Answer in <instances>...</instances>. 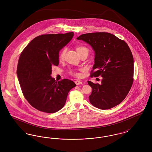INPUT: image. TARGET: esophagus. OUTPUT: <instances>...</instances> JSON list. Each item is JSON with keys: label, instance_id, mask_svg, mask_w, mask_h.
Returning <instances> with one entry per match:
<instances>
[{"label": "esophagus", "instance_id": "obj_1", "mask_svg": "<svg viewBox=\"0 0 152 152\" xmlns=\"http://www.w3.org/2000/svg\"><path fill=\"white\" fill-rule=\"evenodd\" d=\"M75 84H76L77 86L80 85V84H82V82L80 81L79 80H76V81H75Z\"/></svg>", "mask_w": 152, "mask_h": 152}]
</instances>
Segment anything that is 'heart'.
<instances>
[{"mask_svg": "<svg viewBox=\"0 0 152 152\" xmlns=\"http://www.w3.org/2000/svg\"><path fill=\"white\" fill-rule=\"evenodd\" d=\"M76 50H77V51L79 53H80V52H83V51H88V48H86V47H83V46L77 47V48H76ZM66 51V49L65 48H63V49L61 50V51L60 52V55H59V59H60V60H63V59L64 58ZM73 75H75V76H79V74H77V73H73Z\"/></svg>", "mask_w": 152, "mask_h": 152, "instance_id": "b5f03b06", "label": "heart"}]
</instances>
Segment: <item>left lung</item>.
I'll list each match as a JSON object with an SVG mask.
<instances>
[{"mask_svg":"<svg viewBox=\"0 0 152 152\" xmlns=\"http://www.w3.org/2000/svg\"><path fill=\"white\" fill-rule=\"evenodd\" d=\"M89 44L94 53L91 77L101 76V84L88 81L92 87L90 102L100 109L115 107L125 99L133 81L134 61L128 44L113 34L94 32L77 38Z\"/></svg>","mask_w":152,"mask_h":152,"instance_id":"1","label":"left lung"}]
</instances>
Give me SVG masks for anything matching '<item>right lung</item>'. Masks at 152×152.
Masks as SVG:
<instances>
[{"instance_id":"add662e5","label":"right lung","mask_w":152,"mask_h":152,"mask_svg":"<svg viewBox=\"0 0 152 152\" xmlns=\"http://www.w3.org/2000/svg\"><path fill=\"white\" fill-rule=\"evenodd\" d=\"M73 35L71 32L37 36L20 54L17 76L22 92L30 105L40 111L58 112L64 106L69 91L76 86L70 80L56 82L51 76L52 66L58 65L59 52Z\"/></svg>"}]
</instances>
